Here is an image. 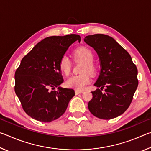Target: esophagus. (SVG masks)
Returning <instances> with one entry per match:
<instances>
[{"instance_id":"esophagus-1","label":"esophagus","mask_w":151,"mask_h":151,"mask_svg":"<svg viewBox=\"0 0 151 151\" xmlns=\"http://www.w3.org/2000/svg\"><path fill=\"white\" fill-rule=\"evenodd\" d=\"M83 93V91H78V90H76V91H75V94H81V93Z\"/></svg>"}]
</instances>
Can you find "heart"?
<instances>
[{
  "label": "heart",
  "instance_id": "1",
  "mask_svg": "<svg viewBox=\"0 0 151 151\" xmlns=\"http://www.w3.org/2000/svg\"><path fill=\"white\" fill-rule=\"evenodd\" d=\"M73 57L75 60L83 62L80 70L82 73L71 76L66 81V85L69 88L82 91L91 83L90 74L94 75L96 73V66L93 62L94 55L88 48L83 47L75 50ZM58 66L62 73L68 76L72 68V62L68 56L63 55L60 58Z\"/></svg>",
  "mask_w": 151,
  "mask_h": 151
}]
</instances>
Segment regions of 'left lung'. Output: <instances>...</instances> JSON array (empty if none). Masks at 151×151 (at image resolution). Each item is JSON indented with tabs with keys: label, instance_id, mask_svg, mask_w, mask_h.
Listing matches in <instances>:
<instances>
[{
	"label": "left lung",
	"instance_id": "obj_1",
	"mask_svg": "<svg viewBox=\"0 0 151 151\" xmlns=\"http://www.w3.org/2000/svg\"><path fill=\"white\" fill-rule=\"evenodd\" d=\"M84 40L95 50L101 65L94 83L101 88L92 92L88 108L99 119L116 118L127 111L133 99L139 85L137 66L129 52L108 35H88Z\"/></svg>",
	"mask_w": 151,
	"mask_h": 151
}]
</instances>
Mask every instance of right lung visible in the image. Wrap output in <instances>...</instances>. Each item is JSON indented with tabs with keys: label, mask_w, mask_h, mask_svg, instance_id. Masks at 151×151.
<instances>
[{
	"label": "right lung",
	"mask_w": 151,
	"mask_h": 151,
	"mask_svg": "<svg viewBox=\"0 0 151 151\" xmlns=\"http://www.w3.org/2000/svg\"><path fill=\"white\" fill-rule=\"evenodd\" d=\"M77 40L80 42L81 37L74 34L45 38L22 58L15 72L14 91L32 119L44 122L57 120L75 95L73 89L58 86L63 82L59 60Z\"/></svg>",
	"instance_id": "obj_1"
}]
</instances>
